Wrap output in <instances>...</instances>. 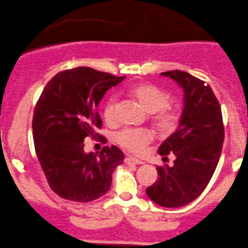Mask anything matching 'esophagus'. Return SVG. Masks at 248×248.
Returning a JSON list of instances; mask_svg holds the SVG:
<instances>
[{"label":"esophagus","mask_w":248,"mask_h":248,"mask_svg":"<svg viewBox=\"0 0 248 248\" xmlns=\"http://www.w3.org/2000/svg\"><path fill=\"white\" fill-rule=\"evenodd\" d=\"M125 164H127V165H130V164H132V165H142L144 164V162L141 161V160H138V159H136V158H133V156H129L127 155L126 158H125Z\"/></svg>","instance_id":"esophagus-1"}]
</instances>
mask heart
<instances>
[{"mask_svg":"<svg viewBox=\"0 0 248 248\" xmlns=\"http://www.w3.org/2000/svg\"><path fill=\"white\" fill-rule=\"evenodd\" d=\"M131 95L138 101L142 109L152 113L154 126L162 135H170L176 130L180 123V112L177 109L168 107L170 95L151 83L138 84L131 89ZM116 106L117 98L111 96L103 108V117L108 123L116 121ZM115 140L121 147L131 153L140 154L153 140V133L147 129H127L116 133Z\"/></svg>","mask_w":248,"mask_h":248,"instance_id":"heart-1","label":"heart"}]
</instances>
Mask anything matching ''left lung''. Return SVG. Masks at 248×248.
<instances>
[{
	"label": "left lung",
	"instance_id": "left-lung-1",
	"mask_svg": "<svg viewBox=\"0 0 248 248\" xmlns=\"http://www.w3.org/2000/svg\"><path fill=\"white\" fill-rule=\"evenodd\" d=\"M185 92L177 130L160 145L159 154L175 155L174 165L158 166V180L146 189L147 196L165 208H179L196 200L210 182L224 141L219 102L204 81L183 71L161 73Z\"/></svg>",
	"mask_w": 248,
	"mask_h": 248
}]
</instances>
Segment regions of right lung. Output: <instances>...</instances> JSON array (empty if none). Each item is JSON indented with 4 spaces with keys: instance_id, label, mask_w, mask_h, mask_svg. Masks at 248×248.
<instances>
[{
    "instance_id": "1",
    "label": "right lung",
    "mask_w": 248,
    "mask_h": 248,
    "mask_svg": "<svg viewBox=\"0 0 248 248\" xmlns=\"http://www.w3.org/2000/svg\"><path fill=\"white\" fill-rule=\"evenodd\" d=\"M124 78L77 67L58 73L44 88L32 119L34 148L48 186L62 199L90 202L111 187L123 152L104 146L100 154L86 153L83 140L102 138L95 132L102 126L98 103L107 90Z\"/></svg>"
}]
</instances>
